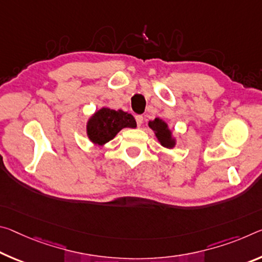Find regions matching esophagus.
<instances>
[{"mask_svg":"<svg viewBox=\"0 0 262 262\" xmlns=\"http://www.w3.org/2000/svg\"><path fill=\"white\" fill-rule=\"evenodd\" d=\"M135 120H136V123H138V126L140 127L141 124L143 122V116L142 115H136L135 116Z\"/></svg>","mask_w":262,"mask_h":262,"instance_id":"esophagus-1","label":"esophagus"}]
</instances>
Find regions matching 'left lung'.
Listing matches in <instances>:
<instances>
[{
	"instance_id": "left-lung-1",
	"label": "left lung",
	"mask_w": 262,
	"mask_h": 262,
	"mask_svg": "<svg viewBox=\"0 0 262 262\" xmlns=\"http://www.w3.org/2000/svg\"><path fill=\"white\" fill-rule=\"evenodd\" d=\"M148 126L155 133L157 140L165 148H173L176 144V140L172 136V132L169 129L168 124L160 118H156L152 121L148 122Z\"/></svg>"
}]
</instances>
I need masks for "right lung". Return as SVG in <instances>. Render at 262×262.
Masks as SVG:
<instances>
[{
    "mask_svg": "<svg viewBox=\"0 0 262 262\" xmlns=\"http://www.w3.org/2000/svg\"><path fill=\"white\" fill-rule=\"evenodd\" d=\"M134 116L121 110L114 111L107 107L95 112L87 121V136L95 146L103 144L115 138L123 128H135Z\"/></svg>",
    "mask_w": 262,
    "mask_h": 262,
    "instance_id": "right-lung-1",
    "label": "right lung"
}]
</instances>
